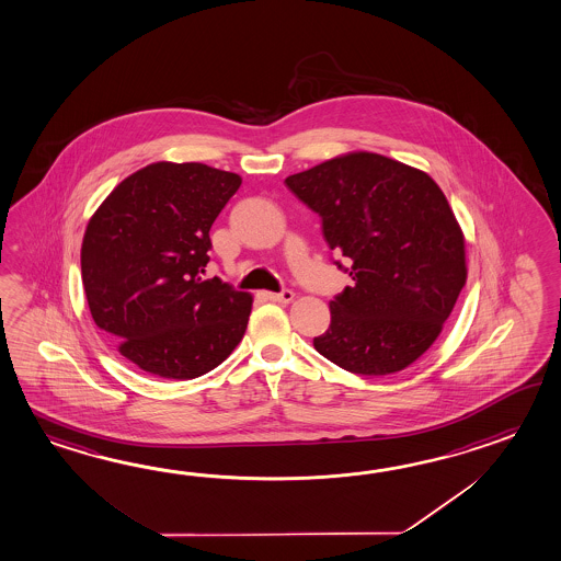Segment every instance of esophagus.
Returning <instances> with one entry per match:
<instances>
[{"label":"esophagus","mask_w":561,"mask_h":561,"mask_svg":"<svg viewBox=\"0 0 561 561\" xmlns=\"http://www.w3.org/2000/svg\"><path fill=\"white\" fill-rule=\"evenodd\" d=\"M267 299H272V301H279V304H289L291 299H294V291L291 289H282L279 294H274V291H270V294H265Z\"/></svg>","instance_id":"34e87169"}]
</instances>
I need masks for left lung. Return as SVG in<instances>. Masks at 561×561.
I'll list each match as a JSON object with an SVG mask.
<instances>
[{"label":"left lung","mask_w":561,"mask_h":561,"mask_svg":"<svg viewBox=\"0 0 561 561\" xmlns=\"http://www.w3.org/2000/svg\"><path fill=\"white\" fill-rule=\"evenodd\" d=\"M322 219L354 286L330 301L313 348L348 373L385 376L421 358L467 282L465 239L428 174L376 152H350L286 179Z\"/></svg>","instance_id":"1"}]
</instances>
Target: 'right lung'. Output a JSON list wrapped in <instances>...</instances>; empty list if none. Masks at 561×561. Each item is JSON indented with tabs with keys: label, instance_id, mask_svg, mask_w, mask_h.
Returning a JSON list of instances; mask_svg holds the SVG:
<instances>
[{
	"label": "right lung",
	"instance_id": "1",
	"mask_svg": "<svg viewBox=\"0 0 561 561\" xmlns=\"http://www.w3.org/2000/svg\"><path fill=\"white\" fill-rule=\"evenodd\" d=\"M239 185V174L201 162H152L88 221L80 253L88 308L140 370L197 378L245 334L250 294L205 277L209 229Z\"/></svg>",
	"mask_w": 561,
	"mask_h": 561
}]
</instances>
